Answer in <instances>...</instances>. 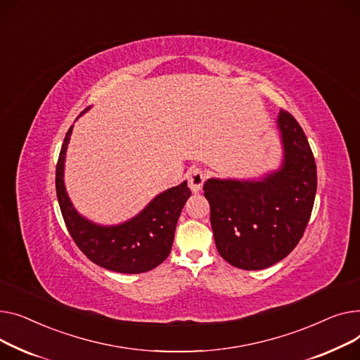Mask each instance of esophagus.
Segmentation results:
<instances>
[{"instance_id":"esophagus-1","label":"esophagus","mask_w":360,"mask_h":360,"mask_svg":"<svg viewBox=\"0 0 360 360\" xmlns=\"http://www.w3.org/2000/svg\"><path fill=\"white\" fill-rule=\"evenodd\" d=\"M187 181H188V187L192 192H195V193L199 192L203 186V181H205V173L202 172V168H198V167L190 168L188 174H187Z\"/></svg>"}]
</instances>
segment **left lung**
<instances>
[{"mask_svg":"<svg viewBox=\"0 0 360 360\" xmlns=\"http://www.w3.org/2000/svg\"><path fill=\"white\" fill-rule=\"evenodd\" d=\"M283 143L279 170L260 180L209 179L203 184L218 252L229 264L260 270L285 259L308 225L316 165L308 139L295 117L281 110Z\"/></svg>","mask_w":360,"mask_h":360,"instance_id":"obj_1","label":"left lung"}]
</instances>
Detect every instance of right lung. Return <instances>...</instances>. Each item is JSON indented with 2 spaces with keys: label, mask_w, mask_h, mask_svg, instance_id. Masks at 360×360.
<instances>
[{
  "label": "right lung",
  "mask_w": 360,
  "mask_h": 360,
  "mask_svg": "<svg viewBox=\"0 0 360 360\" xmlns=\"http://www.w3.org/2000/svg\"><path fill=\"white\" fill-rule=\"evenodd\" d=\"M71 134L72 126L60 148L55 183L60 212L72 240L93 263L108 270L135 274L155 269L172 251L179 217L192 195L187 181L155 196L129 221L110 226L97 225L77 212L63 183V165Z\"/></svg>",
  "instance_id": "1"
}]
</instances>
